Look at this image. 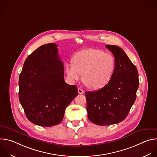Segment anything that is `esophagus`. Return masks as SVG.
I'll return each instance as SVG.
<instances>
[{
    "label": "esophagus",
    "mask_w": 157,
    "mask_h": 157,
    "mask_svg": "<svg viewBox=\"0 0 157 157\" xmlns=\"http://www.w3.org/2000/svg\"><path fill=\"white\" fill-rule=\"evenodd\" d=\"M78 93L80 94H84V91L82 90V89L81 88H78Z\"/></svg>",
    "instance_id": "esophagus-1"
}]
</instances>
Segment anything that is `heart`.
<instances>
[{
    "label": "heart",
    "mask_w": 157,
    "mask_h": 157,
    "mask_svg": "<svg viewBox=\"0 0 157 157\" xmlns=\"http://www.w3.org/2000/svg\"><path fill=\"white\" fill-rule=\"evenodd\" d=\"M116 68L114 56L96 49L80 51L73 57V62L66 63L65 72L72 81L82 74V81L93 90L104 87L113 76Z\"/></svg>",
    "instance_id": "heart-1"
}]
</instances>
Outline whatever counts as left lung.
<instances>
[{
  "instance_id": "1",
  "label": "left lung",
  "mask_w": 157,
  "mask_h": 157,
  "mask_svg": "<svg viewBox=\"0 0 157 157\" xmlns=\"http://www.w3.org/2000/svg\"><path fill=\"white\" fill-rule=\"evenodd\" d=\"M113 54L116 68L110 81L95 91L86 92L88 119L98 125L118 124L127 116L139 86L136 66L119 47L105 45Z\"/></svg>"
}]
</instances>
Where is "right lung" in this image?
Masks as SVG:
<instances>
[{
  "label": "right lung",
  "instance_id": "right-lung-1",
  "mask_svg": "<svg viewBox=\"0 0 157 157\" xmlns=\"http://www.w3.org/2000/svg\"><path fill=\"white\" fill-rule=\"evenodd\" d=\"M57 46L51 43L38 48L27 58L19 76L20 102L27 119L42 127L59 124L78 95L77 87L64 81Z\"/></svg>",
  "mask_w": 157,
  "mask_h": 157
}]
</instances>
